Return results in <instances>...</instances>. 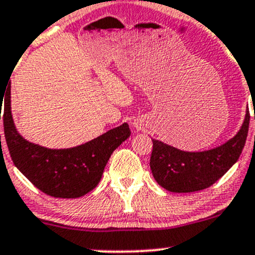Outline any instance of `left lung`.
Listing matches in <instances>:
<instances>
[{
	"label": "left lung",
	"instance_id": "left-lung-1",
	"mask_svg": "<svg viewBox=\"0 0 255 255\" xmlns=\"http://www.w3.org/2000/svg\"><path fill=\"white\" fill-rule=\"evenodd\" d=\"M249 111L232 139L205 151H184L153 139L150 169L159 185L171 192H194L210 187L238 160L246 144Z\"/></svg>",
	"mask_w": 255,
	"mask_h": 255
}]
</instances>
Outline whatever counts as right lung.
<instances>
[{
	"mask_svg": "<svg viewBox=\"0 0 255 255\" xmlns=\"http://www.w3.org/2000/svg\"><path fill=\"white\" fill-rule=\"evenodd\" d=\"M6 94L8 96L4 100L2 117L4 138L12 160L23 175L49 196L76 199L94 190L101 180L113 150L130 135L129 126L123 123L74 148H44L28 142L17 132L11 113V86Z\"/></svg>",
	"mask_w": 255,
	"mask_h": 255,
	"instance_id": "right-lung-1",
	"label": "right lung"
}]
</instances>
